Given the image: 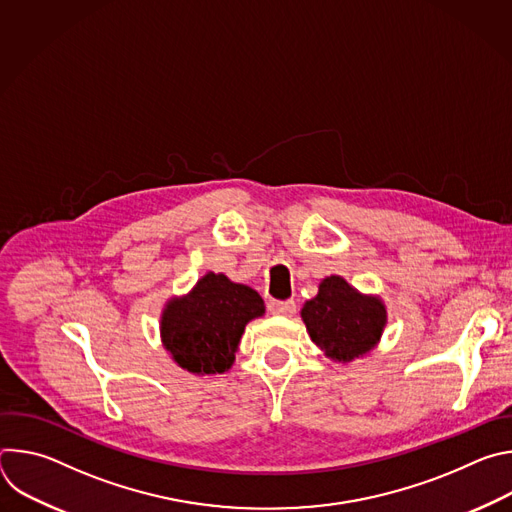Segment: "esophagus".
<instances>
[{
	"mask_svg": "<svg viewBox=\"0 0 512 512\" xmlns=\"http://www.w3.org/2000/svg\"><path fill=\"white\" fill-rule=\"evenodd\" d=\"M269 312L273 316H294L296 314V304L287 300V302H269Z\"/></svg>",
	"mask_w": 512,
	"mask_h": 512,
	"instance_id": "esophagus-1",
	"label": "esophagus"
}]
</instances>
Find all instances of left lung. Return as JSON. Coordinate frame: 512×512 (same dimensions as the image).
<instances>
[{
  "instance_id": "8db88e82",
  "label": "left lung",
  "mask_w": 512,
  "mask_h": 512,
  "mask_svg": "<svg viewBox=\"0 0 512 512\" xmlns=\"http://www.w3.org/2000/svg\"><path fill=\"white\" fill-rule=\"evenodd\" d=\"M312 342L334 362L367 356L381 342L387 308L379 296L362 294L344 277L330 275L318 285V296L302 308Z\"/></svg>"
}]
</instances>
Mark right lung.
Masks as SVG:
<instances>
[{
  "label": "right lung",
  "instance_id": "obj_1",
  "mask_svg": "<svg viewBox=\"0 0 512 512\" xmlns=\"http://www.w3.org/2000/svg\"><path fill=\"white\" fill-rule=\"evenodd\" d=\"M265 314L249 285L208 271L186 296L164 306L160 338L172 360L192 375H221L235 362L245 326Z\"/></svg>",
  "mask_w": 512,
  "mask_h": 512
}]
</instances>
